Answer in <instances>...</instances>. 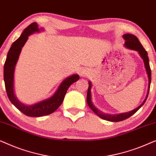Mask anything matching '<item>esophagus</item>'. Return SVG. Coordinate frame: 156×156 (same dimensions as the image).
<instances>
[{
    "label": "esophagus",
    "mask_w": 156,
    "mask_h": 156,
    "mask_svg": "<svg viewBox=\"0 0 156 156\" xmlns=\"http://www.w3.org/2000/svg\"><path fill=\"white\" fill-rule=\"evenodd\" d=\"M81 74H82V75H83V76H86L87 75V72H86V70H82V71H81Z\"/></svg>",
    "instance_id": "obj_1"
}]
</instances>
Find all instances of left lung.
Returning a JSON list of instances; mask_svg holds the SVG:
<instances>
[{
    "label": "left lung",
    "mask_w": 156,
    "mask_h": 156,
    "mask_svg": "<svg viewBox=\"0 0 156 156\" xmlns=\"http://www.w3.org/2000/svg\"><path fill=\"white\" fill-rule=\"evenodd\" d=\"M123 38H124L126 40L125 46L130 49H132V50H135L136 51H138V52H139L140 56L142 57L143 59H144L145 67H146L147 74H148V80H149L148 90V94H147V96L144 102H143V103L140 104L138 107L135 108L134 110L128 113H124V114H117V115H108V114H104V113L99 112V110L97 109V108L94 106L92 103H91V90H90L91 88V82H89V88H88V91H87V101L89 106L91 108V109L96 114L98 115V116L100 117V118L105 119V120H107L109 121H114V122L121 121L125 120V119H126L128 118H129L130 116H131L132 115L135 114V113L137 112V111L143 105H144V103L146 101L147 98H148L149 90H150L151 82V70L150 65H149L148 53H147L146 50H145L144 47L142 46L141 43H140L139 40H138V38L136 37L135 35H131V34H125V35H123Z\"/></svg>",
    "instance_id": "obj_1"
}]
</instances>
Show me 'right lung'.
I'll use <instances>...</instances> for the list:
<instances>
[{"instance_id":"right-lung-1","label":"right lung","mask_w":156,"mask_h":156,"mask_svg":"<svg viewBox=\"0 0 156 156\" xmlns=\"http://www.w3.org/2000/svg\"><path fill=\"white\" fill-rule=\"evenodd\" d=\"M39 28L36 23L29 25L24 30L20 37L12 44L7 55V58L4 64L3 75L6 92L8 99L11 103L20 110L23 114L27 116L39 117L52 114L56 111L62 103L64 98L70 85L80 79L77 74H74L65 79L57 89L56 93L50 99L44 100L32 106L24 105L16 99L13 91V77L14 70L19 55L22 48L27 41L28 36L35 32H39Z\"/></svg>"}]
</instances>
